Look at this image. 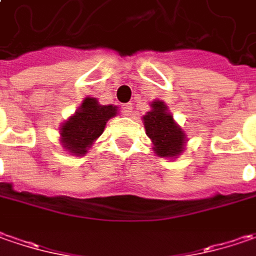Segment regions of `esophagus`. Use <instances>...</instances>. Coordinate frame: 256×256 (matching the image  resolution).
<instances>
[{"instance_id":"34e87169","label":"esophagus","mask_w":256,"mask_h":256,"mask_svg":"<svg viewBox=\"0 0 256 256\" xmlns=\"http://www.w3.org/2000/svg\"><path fill=\"white\" fill-rule=\"evenodd\" d=\"M122 114L126 115V116H131V114H132V104H124L122 105Z\"/></svg>"}]
</instances>
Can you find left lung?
Listing matches in <instances>:
<instances>
[{"label": "left lung", "mask_w": 256, "mask_h": 256, "mask_svg": "<svg viewBox=\"0 0 256 256\" xmlns=\"http://www.w3.org/2000/svg\"><path fill=\"white\" fill-rule=\"evenodd\" d=\"M142 121L147 135L154 144L152 150L158 157L172 158L184 151V131L172 120L164 102L154 100L151 110L142 116Z\"/></svg>", "instance_id": "obj_1"}]
</instances>
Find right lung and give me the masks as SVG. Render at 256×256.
I'll return each mask as SVG.
<instances>
[{
  "mask_svg": "<svg viewBox=\"0 0 256 256\" xmlns=\"http://www.w3.org/2000/svg\"><path fill=\"white\" fill-rule=\"evenodd\" d=\"M116 110L114 105H100L95 98H84L74 115L60 125L63 148L74 156H84Z\"/></svg>",
  "mask_w": 256,
  "mask_h": 256,
  "instance_id": "right-lung-1",
  "label": "right lung"
}]
</instances>
